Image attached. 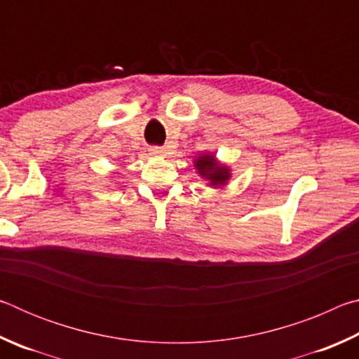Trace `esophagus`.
<instances>
[{"label": "esophagus", "instance_id": "esophagus-1", "mask_svg": "<svg viewBox=\"0 0 359 359\" xmlns=\"http://www.w3.org/2000/svg\"><path fill=\"white\" fill-rule=\"evenodd\" d=\"M149 151H150L151 156H163V155H165V150H163L161 147H156V145H155V147H150Z\"/></svg>", "mask_w": 359, "mask_h": 359}]
</instances>
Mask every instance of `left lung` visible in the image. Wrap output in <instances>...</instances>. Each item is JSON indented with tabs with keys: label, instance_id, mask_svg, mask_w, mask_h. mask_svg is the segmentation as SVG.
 Returning a JSON list of instances; mask_svg holds the SVG:
<instances>
[{
	"label": "left lung",
	"instance_id": "1",
	"mask_svg": "<svg viewBox=\"0 0 359 359\" xmlns=\"http://www.w3.org/2000/svg\"><path fill=\"white\" fill-rule=\"evenodd\" d=\"M194 168L201 177L210 182L212 187H223L231 177L229 168L220 165L212 154H201L194 160Z\"/></svg>",
	"mask_w": 359,
	"mask_h": 359
}]
</instances>
